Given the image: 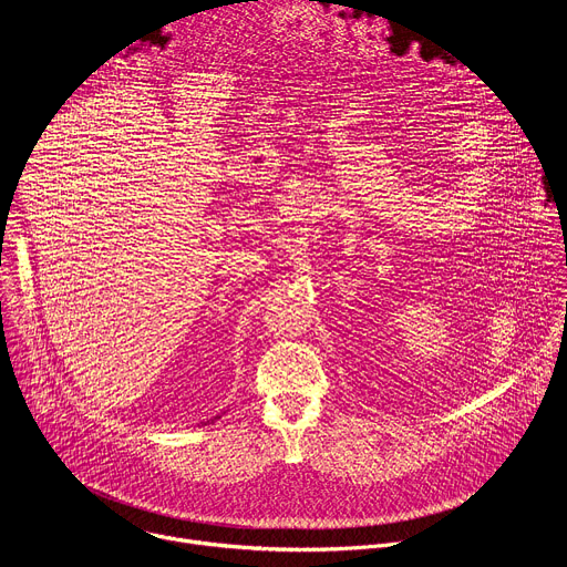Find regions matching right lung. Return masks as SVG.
I'll use <instances>...</instances> for the list:
<instances>
[{"mask_svg":"<svg viewBox=\"0 0 567 567\" xmlns=\"http://www.w3.org/2000/svg\"><path fill=\"white\" fill-rule=\"evenodd\" d=\"M215 420H219V415H217V417H215ZM215 420H210V422H215Z\"/></svg>","mask_w":567,"mask_h":567,"instance_id":"1","label":"right lung"}]
</instances>
